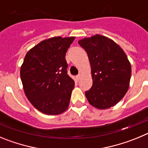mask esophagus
I'll return each mask as SVG.
<instances>
[{
    "mask_svg": "<svg viewBox=\"0 0 148 148\" xmlns=\"http://www.w3.org/2000/svg\"><path fill=\"white\" fill-rule=\"evenodd\" d=\"M80 78H81V75H80V74H79V75H76V79H77V81H79V80H80Z\"/></svg>",
    "mask_w": 148,
    "mask_h": 148,
    "instance_id": "obj_1",
    "label": "esophagus"
}]
</instances>
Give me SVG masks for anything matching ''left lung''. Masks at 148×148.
<instances>
[{
	"label": "left lung",
	"instance_id": "left-lung-1",
	"mask_svg": "<svg viewBox=\"0 0 148 148\" xmlns=\"http://www.w3.org/2000/svg\"><path fill=\"white\" fill-rule=\"evenodd\" d=\"M78 44L87 52L91 66L92 86L85 92L89 103L98 109L116 105L130 85L131 65L126 54L113 40L101 35Z\"/></svg>",
	"mask_w": 148,
	"mask_h": 148
}]
</instances>
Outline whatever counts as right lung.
I'll list each match as a JSON object with an SVG mask.
<instances>
[{
    "label": "right lung",
    "mask_w": 148,
    "mask_h": 148,
    "mask_svg": "<svg viewBox=\"0 0 148 148\" xmlns=\"http://www.w3.org/2000/svg\"><path fill=\"white\" fill-rule=\"evenodd\" d=\"M75 37H53L28 51L21 67L23 90L30 103L47 115L69 107L75 82L67 74L65 56Z\"/></svg>",
    "instance_id": "add662e5"
}]
</instances>
